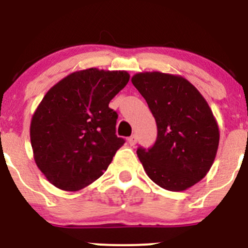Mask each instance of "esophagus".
<instances>
[{"mask_svg":"<svg viewBox=\"0 0 248 248\" xmlns=\"http://www.w3.org/2000/svg\"><path fill=\"white\" fill-rule=\"evenodd\" d=\"M128 144L131 145V146H134V145L137 144V136H132V137H129L128 138Z\"/></svg>","mask_w":248,"mask_h":248,"instance_id":"esophagus-1","label":"esophagus"}]
</instances>
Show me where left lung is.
<instances>
[{
  "instance_id": "1",
  "label": "left lung",
  "mask_w": 248,
  "mask_h": 248,
  "mask_svg": "<svg viewBox=\"0 0 248 248\" xmlns=\"http://www.w3.org/2000/svg\"><path fill=\"white\" fill-rule=\"evenodd\" d=\"M132 84L146 101L157 124V140L137 150L147 176L159 187L181 192L210 170L219 144V128L201 92L184 77L140 72Z\"/></svg>"
}]
</instances>
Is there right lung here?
<instances>
[{"label": "right lung", "instance_id": "obj_1", "mask_svg": "<svg viewBox=\"0 0 248 248\" xmlns=\"http://www.w3.org/2000/svg\"><path fill=\"white\" fill-rule=\"evenodd\" d=\"M126 71L87 68L55 84L32 115L33 158L47 181L79 191L104 174L124 140L109 103L127 85Z\"/></svg>", "mask_w": 248, "mask_h": 248}]
</instances>
